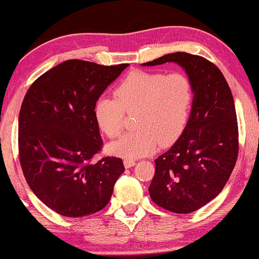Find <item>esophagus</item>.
I'll return each instance as SVG.
<instances>
[{"mask_svg": "<svg viewBox=\"0 0 259 259\" xmlns=\"http://www.w3.org/2000/svg\"><path fill=\"white\" fill-rule=\"evenodd\" d=\"M123 165H125L126 168H131V167H132V166L136 165V161L131 160V159H126V160L123 161Z\"/></svg>", "mask_w": 259, "mask_h": 259, "instance_id": "1", "label": "esophagus"}]
</instances>
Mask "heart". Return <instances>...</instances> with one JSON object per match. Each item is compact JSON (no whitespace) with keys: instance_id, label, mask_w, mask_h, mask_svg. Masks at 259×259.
I'll return each mask as SVG.
<instances>
[{"instance_id":"1","label":"heart","mask_w":259,"mask_h":259,"mask_svg":"<svg viewBox=\"0 0 259 259\" xmlns=\"http://www.w3.org/2000/svg\"><path fill=\"white\" fill-rule=\"evenodd\" d=\"M114 99H100L94 108L95 121L108 138L121 133L125 113L134 114L137 131L109 145L112 154L125 159L145 157L175 144L182 137L193 101L192 84L180 73L146 70L131 72L115 87Z\"/></svg>"}]
</instances>
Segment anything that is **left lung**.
Instances as JSON below:
<instances>
[{"label":"left lung","mask_w":259,"mask_h":259,"mask_svg":"<svg viewBox=\"0 0 259 259\" xmlns=\"http://www.w3.org/2000/svg\"><path fill=\"white\" fill-rule=\"evenodd\" d=\"M166 62L185 69L193 101L182 137L154 160L148 192L165 210L190 213L214 199L228 183L238 157V123L231 90L217 66L184 52L143 66Z\"/></svg>","instance_id":"obj_1"}]
</instances>
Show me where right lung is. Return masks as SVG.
I'll list each match as a JSON object with an SVG mask.
<instances>
[{
  "label": "right lung",
  "instance_id": "1",
  "mask_svg": "<svg viewBox=\"0 0 259 259\" xmlns=\"http://www.w3.org/2000/svg\"><path fill=\"white\" fill-rule=\"evenodd\" d=\"M127 63L101 66L67 60L28 90L19 115V153L30 190L56 213L80 218L108 204L122 160L92 158L102 140L94 108Z\"/></svg>",
  "mask_w": 259,
  "mask_h": 259
}]
</instances>
